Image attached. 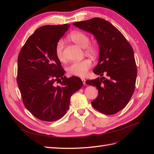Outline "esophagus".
Segmentation results:
<instances>
[{
    "label": "esophagus",
    "instance_id": "esophagus-1",
    "mask_svg": "<svg viewBox=\"0 0 154 154\" xmlns=\"http://www.w3.org/2000/svg\"><path fill=\"white\" fill-rule=\"evenodd\" d=\"M81 79H82V82H83V85H85V84H86V83H85V79L84 78H82Z\"/></svg>",
    "mask_w": 154,
    "mask_h": 154
}]
</instances>
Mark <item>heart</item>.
Returning a JSON list of instances; mask_svg holds the SVG:
<instances>
[{"label": "heart", "instance_id": "obj_1", "mask_svg": "<svg viewBox=\"0 0 154 154\" xmlns=\"http://www.w3.org/2000/svg\"><path fill=\"white\" fill-rule=\"evenodd\" d=\"M68 38L72 42L85 49V52L91 56L95 57L98 53L97 46L89 43L90 39L85 33L81 31H74L68 36ZM64 42L62 40L58 41L55 47V53L57 58L60 62L66 61V56L63 52ZM92 66V60L85 58L80 61L71 63L67 68V72L71 75L83 77L87 75L88 70Z\"/></svg>", "mask_w": 154, "mask_h": 154}]
</instances>
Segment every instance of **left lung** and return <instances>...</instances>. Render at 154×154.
Returning <instances> with one entry per match:
<instances>
[{"label":"left lung","mask_w":154,"mask_h":154,"mask_svg":"<svg viewBox=\"0 0 154 154\" xmlns=\"http://www.w3.org/2000/svg\"><path fill=\"white\" fill-rule=\"evenodd\" d=\"M73 25L94 35L100 46L99 62L93 72L101 78L86 81L98 90L92 106L106 115L118 112L128 104L136 87L137 66L132 46L103 18H93ZM104 74L106 78L102 77Z\"/></svg>","instance_id":"1"}]
</instances>
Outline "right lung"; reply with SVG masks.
<instances>
[{
	"instance_id": "add662e5",
	"label": "right lung",
	"mask_w": 154,
	"mask_h": 154,
	"mask_svg": "<svg viewBox=\"0 0 154 154\" xmlns=\"http://www.w3.org/2000/svg\"><path fill=\"white\" fill-rule=\"evenodd\" d=\"M69 26L39 27L18 54L17 81L23 103L42 121L51 122L62 118L69 109L71 96L83 85L79 77L63 76L65 71L55 53L56 44Z\"/></svg>"
}]
</instances>
